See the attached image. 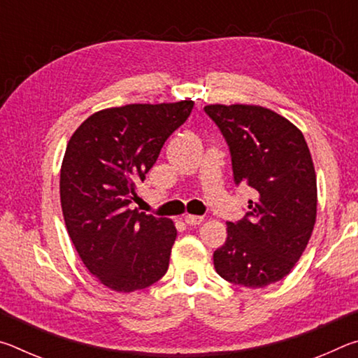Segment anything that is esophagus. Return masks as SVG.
Segmentation results:
<instances>
[{"instance_id":"obj_1","label":"esophagus","mask_w":358,"mask_h":358,"mask_svg":"<svg viewBox=\"0 0 358 358\" xmlns=\"http://www.w3.org/2000/svg\"><path fill=\"white\" fill-rule=\"evenodd\" d=\"M203 221L202 216H197V215H186L185 216V222L187 226H197V224H201Z\"/></svg>"}]
</instances>
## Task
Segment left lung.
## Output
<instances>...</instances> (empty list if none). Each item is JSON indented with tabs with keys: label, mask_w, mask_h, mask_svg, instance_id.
Instances as JSON below:
<instances>
[{
	"label": "left lung",
	"mask_w": 358,
	"mask_h": 358,
	"mask_svg": "<svg viewBox=\"0 0 358 358\" xmlns=\"http://www.w3.org/2000/svg\"><path fill=\"white\" fill-rule=\"evenodd\" d=\"M203 110L226 137L235 183L254 189L246 216L227 222L213 252L216 273L260 289L290 273L311 238L317 213L313 157L301 131L270 108L210 104Z\"/></svg>",
	"instance_id": "obj_1"
}]
</instances>
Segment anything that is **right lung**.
<instances>
[{
    "instance_id": "add662e5",
    "label": "right lung",
    "mask_w": 358,
    "mask_h": 358,
    "mask_svg": "<svg viewBox=\"0 0 358 358\" xmlns=\"http://www.w3.org/2000/svg\"><path fill=\"white\" fill-rule=\"evenodd\" d=\"M192 107L187 99L104 108L69 138L59 172L66 229L90 273L115 292L148 287L169 268L173 221L128 205Z\"/></svg>"
}]
</instances>
